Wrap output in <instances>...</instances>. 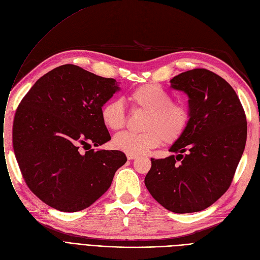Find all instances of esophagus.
Here are the masks:
<instances>
[{
	"label": "esophagus",
	"mask_w": 260,
	"mask_h": 260,
	"mask_svg": "<svg viewBox=\"0 0 260 260\" xmlns=\"http://www.w3.org/2000/svg\"><path fill=\"white\" fill-rule=\"evenodd\" d=\"M137 157V155H134V154H127V158L129 159V160H131V159H134V158H136Z\"/></svg>",
	"instance_id": "1"
}]
</instances>
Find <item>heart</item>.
I'll use <instances>...</instances> for the list:
<instances>
[{
	"label": "heart",
	"instance_id": "b5f03b06",
	"mask_svg": "<svg viewBox=\"0 0 260 260\" xmlns=\"http://www.w3.org/2000/svg\"><path fill=\"white\" fill-rule=\"evenodd\" d=\"M133 110L146 112L141 133L124 132L114 136L113 147L129 154L139 155L158 147L177 143L187 132L192 111L184 102H173L172 95L157 84H145L132 90L128 96ZM105 127L112 131L125 128L126 112L120 100L106 102L101 109Z\"/></svg>",
	"mask_w": 260,
	"mask_h": 260
}]
</instances>
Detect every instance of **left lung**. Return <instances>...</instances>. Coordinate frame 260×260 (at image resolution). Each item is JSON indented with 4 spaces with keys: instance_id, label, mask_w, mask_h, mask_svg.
<instances>
[{
    "instance_id": "left-lung-1",
    "label": "left lung",
    "mask_w": 260,
    "mask_h": 260,
    "mask_svg": "<svg viewBox=\"0 0 260 260\" xmlns=\"http://www.w3.org/2000/svg\"><path fill=\"white\" fill-rule=\"evenodd\" d=\"M170 82L188 94L192 120L170 148L177 155L151 158L145 185L167 210L203 211L232 184L247 142L246 113L231 85L208 69L182 72Z\"/></svg>"
}]
</instances>
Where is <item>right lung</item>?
<instances>
[{"mask_svg":"<svg viewBox=\"0 0 260 260\" xmlns=\"http://www.w3.org/2000/svg\"><path fill=\"white\" fill-rule=\"evenodd\" d=\"M117 90L114 79L67 64L43 75L21 101L14 154L26 185L46 205L63 212L90 207L127 161L121 151L91 149L111 140L101 109Z\"/></svg>","mask_w":260,"mask_h":260,"instance_id":"obj_1","label":"right lung"}]
</instances>
